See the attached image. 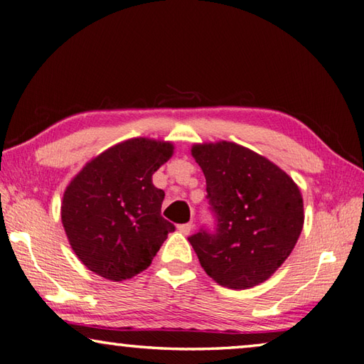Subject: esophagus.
Wrapping results in <instances>:
<instances>
[{
    "label": "esophagus",
    "instance_id": "esophagus-1",
    "mask_svg": "<svg viewBox=\"0 0 364 364\" xmlns=\"http://www.w3.org/2000/svg\"><path fill=\"white\" fill-rule=\"evenodd\" d=\"M193 228H194L193 223H186V224H180V226H178V230H180V232L184 235H189Z\"/></svg>",
    "mask_w": 364,
    "mask_h": 364
}]
</instances>
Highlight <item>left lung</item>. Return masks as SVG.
<instances>
[{"label":"left lung","instance_id":"obj_1","mask_svg":"<svg viewBox=\"0 0 364 364\" xmlns=\"http://www.w3.org/2000/svg\"><path fill=\"white\" fill-rule=\"evenodd\" d=\"M191 154L207 180L215 234L189 237L200 266L218 285L248 289L266 282L299 239L304 202L279 165L232 141L194 143Z\"/></svg>","mask_w":364,"mask_h":364}]
</instances>
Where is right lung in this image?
I'll use <instances>...</instances> for the list:
<instances>
[{
  "instance_id": "add662e5",
  "label": "right lung",
  "mask_w": 364,
  "mask_h": 364,
  "mask_svg": "<svg viewBox=\"0 0 364 364\" xmlns=\"http://www.w3.org/2000/svg\"><path fill=\"white\" fill-rule=\"evenodd\" d=\"M173 143L129 138L105 149L71 178L60 215L68 242L85 267L122 282L149 267L175 226L161 216L165 193L154 171L173 156Z\"/></svg>"
}]
</instances>
